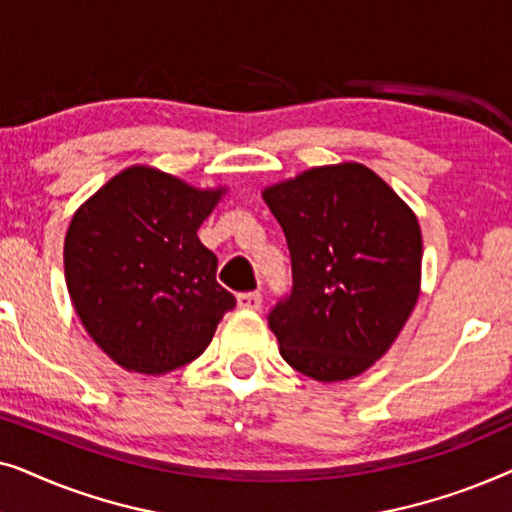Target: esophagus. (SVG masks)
I'll use <instances>...</instances> for the list:
<instances>
[{"label": "esophagus", "instance_id": "obj_1", "mask_svg": "<svg viewBox=\"0 0 512 512\" xmlns=\"http://www.w3.org/2000/svg\"><path fill=\"white\" fill-rule=\"evenodd\" d=\"M263 303V296L258 291H244L237 296V305L242 307V310H258Z\"/></svg>", "mask_w": 512, "mask_h": 512}]
</instances>
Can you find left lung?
Listing matches in <instances>:
<instances>
[{
    "mask_svg": "<svg viewBox=\"0 0 512 512\" xmlns=\"http://www.w3.org/2000/svg\"><path fill=\"white\" fill-rule=\"evenodd\" d=\"M263 198L291 254V291L268 312L279 354L319 382L363 373L417 303V216L359 163L314 167Z\"/></svg>",
    "mask_w": 512,
    "mask_h": 512,
    "instance_id": "obj_1",
    "label": "left lung"
}]
</instances>
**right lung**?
<instances>
[{
    "mask_svg": "<svg viewBox=\"0 0 512 512\" xmlns=\"http://www.w3.org/2000/svg\"><path fill=\"white\" fill-rule=\"evenodd\" d=\"M221 191L130 167L74 214L65 277L90 338L118 366L163 375L205 352L235 296L198 228Z\"/></svg>",
    "mask_w": 512,
    "mask_h": 512,
    "instance_id": "1",
    "label": "right lung"
}]
</instances>
